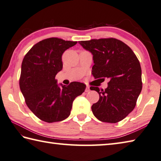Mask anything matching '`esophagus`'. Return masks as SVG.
I'll use <instances>...</instances> for the list:
<instances>
[{"label":"esophagus","mask_w":161,"mask_h":161,"mask_svg":"<svg viewBox=\"0 0 161 161\" xmlns=\"http://www.w3.org/2000/svg\"><path fill=\"white\" fill-rule=\"evenodd\" d=\"M90 91H91L90 87L89 86H86V90H85V91H86V92H89Z\"/></svg>","instance_id":"esophagus-1"}]
</instances>
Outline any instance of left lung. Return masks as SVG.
I'll return each mask as SVG.
<instances>
[{
	"label": "left lung",
	"instance_id": "1",
	"mask_svg": "<svg viewBox=\"0 0 161 161\" xmlns=\"http://www.w3.org/2000/svg\"><path fill=\"white\" fill-rule=\"evenodd\" d=\"M79 43L93 54L91 73L95 79L109 80L105 89L90 88L100 95L91 107L93 114L103 122L115 124L123 120L135 108L142 89L139 60L126 44L112 37Z\"/></svg>",
	"mask_w": 161,
	"mask_h": 161
}]
</instances>
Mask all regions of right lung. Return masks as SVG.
Returning <instances> with one entry per match:
<instances>
[{
    "label": "right lung",
    "instance_id": "right-lung-1",
    "mask_svg": "<svg viewBox=\"0 0 161 161\" xmlns=\"http://www.w3.org/2000/svg\"><path fill=\"white\" fill-rule=\"evenodd\" d=\"M77 43L50 37L36 44L24 56L20 89L28 108L40 120L53 123L68 118L73 100L86 89L77 81L60 87L55 79L63 68V53Z\"/></svg>",
    "mask_w": 161,
    "mask_h": 161
}]
</instances>
